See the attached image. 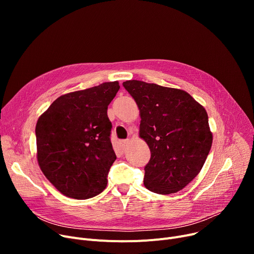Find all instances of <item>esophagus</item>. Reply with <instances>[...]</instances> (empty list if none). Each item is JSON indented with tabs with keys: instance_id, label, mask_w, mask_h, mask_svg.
Returning <instances> with one entry per match:
<instances>
[{
	"instance_id": "esophagus-1",
	"label": "esophagus",
	"mask_w": 254,
	"mask_h": 254,
	"mask_svg": "<svg viewBox=\"0 0 254 254\" xmlns=\"http://www.w3.org/2000/svg\"><path fill=\"white\" fill-rule=\"evenodd\" d=\"M127 144V140H120L119 141V146L122 147V149H125Z\"/></svg>"
}]
</instances>
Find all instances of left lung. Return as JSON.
Returning <instances> with one entry per match:
<instances>
[{
    "label": "left lung",
    "mask_w": 254,
    "mask_h": 254,
    "mask_svg": "<svg viewBox=\"0 0 254 254\" xmlns=\"http://www.w3.org/2000/svg\"><path fill=\"white\" fill-rule=\"evenodd\" d=\"M140 110V137L151 152L145 166L148 190L174 193L201 172L212 146L208 114L182 89L128 80L123 83Z\"/></svg>",
    "instance_id": "1"
}]
</instances>
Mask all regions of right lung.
<instances>
[{
	"label": "right lung",
	"mask_w": 254,
	"mask_h": 254,
	"mask_svg": "<svg viewBox=\"0 0 254 254\" xmlns=\"http://www.w3.org/2000/svg\"><path fill=\"white\" fill-rule=\"evenodd\" d=\"M119 87L117 81L104 82L65 93L38 119L39 167L65 196L85 199L106 189L107 175L116 159L107 109Z\"/></svg>",
	"instance_id": "right-lung-1"
}]
</instances>
